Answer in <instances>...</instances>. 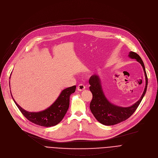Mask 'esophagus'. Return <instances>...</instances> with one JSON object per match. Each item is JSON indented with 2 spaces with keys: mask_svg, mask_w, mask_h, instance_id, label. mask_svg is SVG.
<instances>
[{
  "mask_svg": "<svg viewBox=\"0 0 158 158\" xmlns=\"http://www.w3.org/2000/svg\"><path fill=\"white\" fill-rule=\"evenodd\" d=\"M77 89H78V91H83V90L85 89V85H83V84H80V85L78 86V87H77Z\"/></svg>",
  "mask_w": 158,
  "mask_h": 158,
  "instance_id": "obj_1",
  "label": "esophagus"
}]
</instances>
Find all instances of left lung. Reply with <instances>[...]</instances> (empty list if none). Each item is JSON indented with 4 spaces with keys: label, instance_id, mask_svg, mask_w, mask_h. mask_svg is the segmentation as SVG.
<instances>
[{
    "label": "left lung",
    "instance_id": "obj_1",
    "mask_svg": "<svg viewBox=\"0 0 158 158\" xmlns=\"http://www.w3.org/2000/svg\"><path fill=\"white\" fill-rule=\"evenodd\" d=\"M128 57L131 59H136L141 65L146 81L144 89L141 98L133 105L128 107H123L114 105L105 96L100 76L98 74H94L89 80V83L90 85L89 90L93 94L89 108L93 116L100 123L104 125H114L130 118L136 111L146 94L148 86V78L144 63L139 55L135 52H130Z\"/></svg>",
    "mask_w": 158,
    "mask_h": 158
}]
</instances>
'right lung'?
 Instances as JSON below:
<instances>
[{"label":"right lung","mask_w":158,"mask_h":158,"mask_svg":"<svg viewBox=\"0 0 158 158\" xmlns=\"http://www.w3.org/2000/svg\"><path fill=\"white\" fill-rule=\"evenodd\" d=\"M75 85L63 89L56 100L49 107L37 112H30L25 110L15 101L12 93L11 95L17 106L28 120L42 127H51L58 124L65 116L69 108L70 97L75 93Z\"/></svg>","instance_id":"right-lung-1"}]
</instances>
